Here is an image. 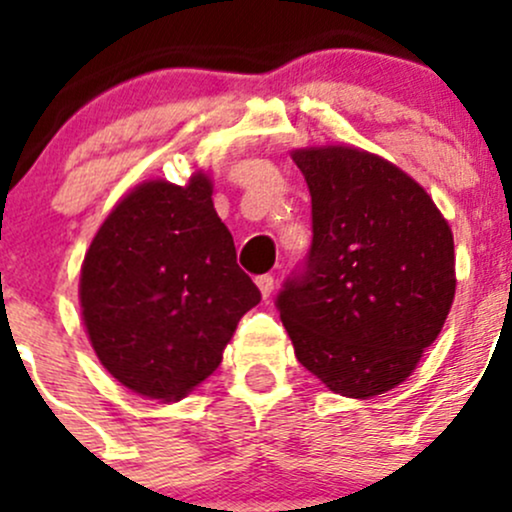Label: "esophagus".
<instances>
[{
  "label": "esophagus",
  "mask_w": 512,
  "mask_h": 512,
  "mask_svg": "<svg viewBox=\"0 0 512 512\" xmlns=\"http://www.w3.org/2000/svg\"><path fill=\"white\" fill-rule=\"evenodd\" d=\"M255 284H257V289H260L262 298H269V296H272V291H274V276H272V274H262V276H257Z\"/></svg>",
  "instance_id": "1"
}]
</instances>
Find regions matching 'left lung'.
I'll list each match as a JSON object with an SVG mask.
<instances>
[{"label":"left lung","instance_id":"8db88e82","mask_svg":"<svg viewBox=\"0 0 512 512\" xmlns=\"http://www.w3.org/2000/svg\"><path fill=\"white\" fill-rule=\"evenodd\" d=\"M313 243L276 296L296 358L342 397L404 383L455 298V243L424 187L354 146L293 151Z\"/></svg>","mask_w":512,"mask_h":512}]
</instances>
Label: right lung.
<instances>
[{"label":"right lung","mask_w":512,"mask_h":512,"mask_svg":"<svg viewBox=\"0 0 512 512\" xmlns=\"http://www.w3.org/2000/svg\"><path fill=\"white\" fill-rule=\"evenodd\" d=\"M81 315L105 370L137 395L178 402L219 368L260 289L236 262L211 180L134 187L81 267Z\"/></svg>","instance_id":"right-lung-1"}]
</instances>
